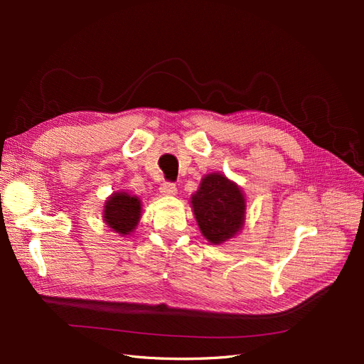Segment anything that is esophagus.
<instances>
[{
	"label": "esophagus",
	"mask_w": 364,
	"mask_h": 364,
	"mask_svg": "<svg viewBox=\"0 0 364 364\" xmlns=\"http://www.w3.org/2000/svg\"><path fill=\"white\" fill-rule=\"evenodd\" d=\"M159 190L164 196H176V194H178V188H176V185L170 183V182L162 183Z\"/></svg>",
	"instance_id": "34e87169"
}]
</instances>
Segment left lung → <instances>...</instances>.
<instances>
[{"instance_id": "left-lung-1", "label": "left lung", "mask_w": 364, "mask_h": 364, "mask_svg": "<svg viewBox=\"0 0 364 364\" xmlns=\"http://www.w3.org/2000/svg\"><path fill=\"white\" fill-rule=\"evenodd\" d=\"M190 203L202 235L211 245H225L243 230L246 196L225 174H205Z\"/></svg>"}]
</instances>
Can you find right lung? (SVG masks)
Instances as JSON below:
<instances>
[{
  "instance_id": "right-lung-1",
  "label": "right lung",
  "mask_w": 364,
  "mask_h": 364,
  "mask_svg": "<svg viewBox=\"0 0 364 364\" xmlns=\"http://www.w3.org/2000/svg\"><path fill=\"white\" fill-rule=\"evenodd\" d=\"M142 215V202L138 196L127 191H115L103 206V222L121 237L130 235L136 229Z\"/></svg>"
}]
</instances>
